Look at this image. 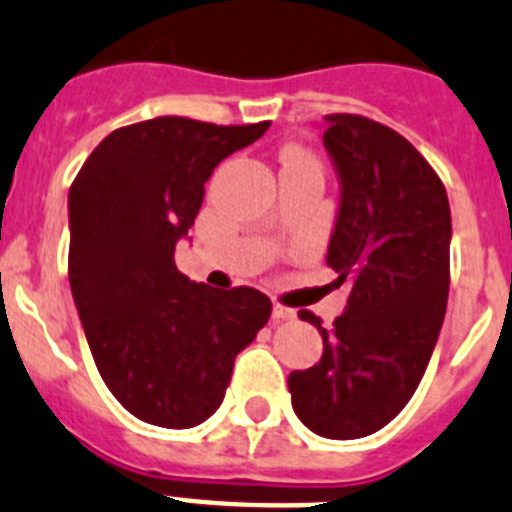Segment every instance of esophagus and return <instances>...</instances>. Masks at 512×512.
Returning a JSON list of instances; mask_svg holds the SVG:
<instances>
[{
	"instance_id": "esophagus-1",
	"label": "esophagus",
	"mask_w": 512,
	"mask_h": 512,
	"mask_svg": "<svg viewBox=\"0 0 512 512\" xmlns=\"http://www.w3.org/2000/svg\"><path fill=\"white\" fill-rule=\"evenodd\" d=\"M288 319H296V311L291 306H283L275 301L273 304V322H288Z\"/></svg>"
}]
</instances>
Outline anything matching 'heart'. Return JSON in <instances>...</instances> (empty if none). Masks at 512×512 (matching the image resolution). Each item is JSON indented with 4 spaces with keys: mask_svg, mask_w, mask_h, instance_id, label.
<instances>
[{
    "mask_svg": "<svg viewBox=\"0 0 512 512\" xmlns=\"http://www.w3.org/2000/svg\"><path fill=\"white\" fill-rule=\"evenodd\" d=\"M286 159H311L304 149H288Z\"/></svg>",
    "mask_w": 512,
    "mask_h": 512,
    "instance_id": "obj_1",
    "label": "heart"
}]
</instances>
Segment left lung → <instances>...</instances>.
I'll return each instance as SVG.
<instances>
[{"mask_svg":"<svg viewBox=\"0 0 512 512\" xmlns=\"http://www.w3.org/2000/svg\"><path fill=\"white\" fill-rule=\"evenodd\" d=\"M340 172L327 265L348 283L345 314L319 330L322 361L288 376L306 428L350 441L381 430L420 386L451 283V208L441 177L402 133L366 115H324Z\"/></svg>","mask_w":512,"mask_h":512,"instance_id":"1","label":"left lung"}]
</instances>
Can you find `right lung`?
Listing matches in <instances>:
<instances>
[{"mask_svg": "<svg viewBox=\"0 0 512 512\" xmlns=\"http://www.w3.org/2000/svg\"><path fill=\"white\" fill-rule=\"evenodd\" d=\"M270 121L216 126L162 115L115 128L69 190V283L102 381L139 420L193 428L219 410L239 350L268 324L262 291L188 281L175 244L206 180Z\"/></svg>", "mask_w": 512, "mask_h": 512, "instance_id": "right-lung-1", "label": "right lung"}]
</instances>
